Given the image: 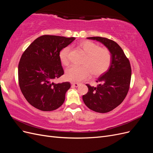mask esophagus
<instances>
[{
	"instance_id": "34e87169",
	"label": "esophagus",
	"mask_w": 153,
	"mask_h": 153,
	"mask_svg": "<svg viewBox=\"0 0 153 153\" xmlns=\"http://www.w3.org/2000/svg\"><path fill=\"white\" fill-rule=\"evenodd\" d=\"M71 84H72V85H73V86H74V87H76L80 85V84H77V83H71Z\"/></svg>"
}]
</instances>
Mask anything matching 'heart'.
I'll use <instances>...</instances> for the list:
<instances>
[{"instance_id": "obj_1", "label": "heart", "mask_w": 153, "mask_h": 153, "mask_svg": "<svg viewBox=\"0 0 153 153\" xmlns=\"http://www.w3.org/2000/svg\"><path fill=\"white\" fill-rule=\"evenodd\" d=\"M80 47L87 53L83 66H71L66 69L65 78L71 82L78 83L89 77L91 73L95 76L102 75L108 70L112 61L110 52L105 48L91 41H83L79 44ZM69 48H64L59 54L60 60L64 65L69 63Z\"/></svg>"}]
</instances>
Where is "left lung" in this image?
<instances>
[{
    "label": "left lung",
    "mask_w": 153,
    "mask_h": 153,
    "mask_svg": "<svg viewBox=\"0 0 153 153\" xmlns=\"http://www.w3.org/2000/svg\"><path fill=\"white\" fill-rule=\"evenodd\" d=\"M88 39L102 43L110 52L112 61L108 69L96 80L97 87L86 84L87 93L82 96L88 108L99 113H106L121 104L128 94L131 69L123 49L115 41L102 37H90Z\"/></svg>",
    "instance_id": "left-lung-1"
}]
</instances>
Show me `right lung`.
Segmentation results:
<instances>
[{
  "mask_svg": "<svg viewBox=\"0 0 153 153\" xmlns=\"http://www.w3.org/2000/svg\"><path fill=\"white\" fill-rule=\"evenodd\" d=\"M75 39L74 37L44 35L36 39L22 54L18 64L19 85L34 107L52 111L63 104L70 83L52 81L64 74L60 52Z\"/></svg>",
  "mask_w": 153,
  "mask_h": 153,
  "instance_id": "1",
  "label": "right lung"
}]
</instances>
